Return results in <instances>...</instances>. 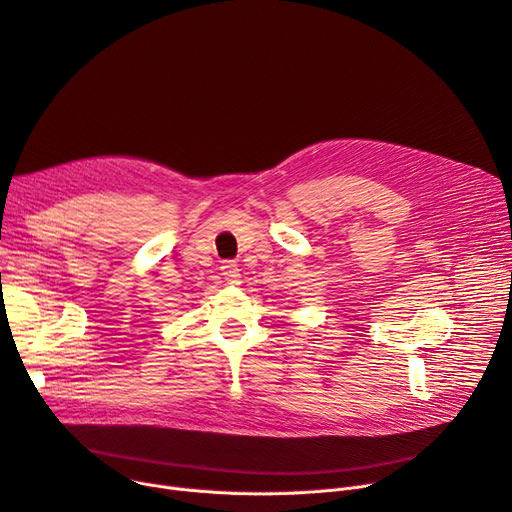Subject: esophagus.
Listing matches in <instances>:
<instances>
[{"mask_svg": "<svg viewBox=\"0 0 512 512\" xmlns=\"http://www.w3.org/2000/svg\"><path fill=\"white\" fill-rule=\"evenodd\" d=\"M222 276L228 284H240V270H238V265L234 261H224Z\"/></svg>", "mask_w": 512, "mask_h": 512, "instance_id": "esophagus-1", "label": "esophagus"}]
</instances>
